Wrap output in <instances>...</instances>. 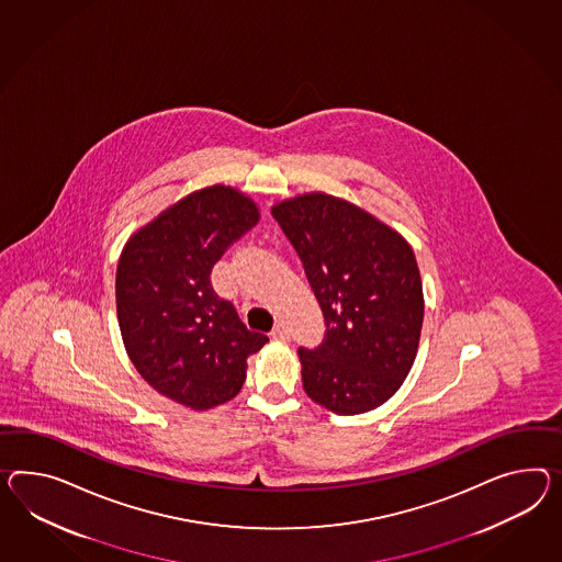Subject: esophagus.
<instances>
[{
  "label": "esophagus",
  "mask_w": 562,
  "mask_h": 562,
  "mask_svg": "<svg viewBox=\"0 0 562 562\" xmlns=\"http://www.w3.org/2000/svg\"><path fill=\"white\" fill-rule=\"evenodd\" d=\"M271 338L277 340V342H289V338H291V331H289V328L285 326V324H277V326L273 328V331H271Z\"/></svg>",
  "instance_id": "1"
}]
</instances>
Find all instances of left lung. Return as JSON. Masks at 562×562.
<instances>
[{
	"instance_id": "obj_1",
	"label": "left lung",
	"mask_w": 562,
	"mask_h": 562,
	"mask_svg": "<svg viewBox=\"0 0 562 562\" xmlns=\"http://www.w3.org/2000/svg\"><path fill=\"white\" fill-rule=\"evenodd\" d=\"M303 262L326 334L300 348L305 393L340 416L402 387L416 359L424 293L412 246L352 203L305 193L271 210Z\"/></svg>"
}]
</instances>
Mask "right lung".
<instances>
[{
  "mask_svg": "<svg viewBox=\"0 0 562 562\" xmlns=\"http://www.w3.org/2000/svg\"><path fill=\"white\" fill-rule=\"evenodd\" d=\"M257 222V205L238 189H200L136 232L117 262L115 307L130 360L150 387L191 409L236 397L246 359L269 342L210 281Z\"/></svg>",
  "mask_w": 562,
  "mask_h": 562,
  "instance_id": "add662e5",
  "label": "right lung"
}]
</instances>
